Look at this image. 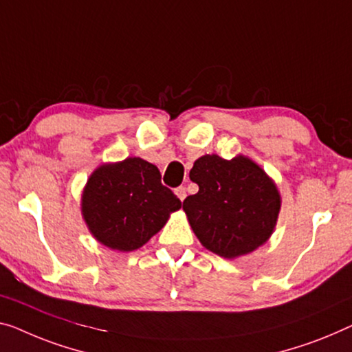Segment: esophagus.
Here are the masks:
<instances>
[{
	"mask_svg": "<svg viewBox=\"0 0 352 352\" xmlns=\"http://www.w3.org/2000/svg\"><path fill=\"white\" fill-rule=\"evenodd\" d=\"M175 194H177V197L180 199L182 202L185 201V197H186V190H185V188H183V186H178L177 190H175Z\"/></svg>",
	"mask_w": 352,
	"mask_h": 352,
	"instance_id": "esophagus-1",
	"label": "esophagus"
}]
</instances>
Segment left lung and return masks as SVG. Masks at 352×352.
<instances>
[{
  "instance_id": "left-lung-1",
  "label": "left lung",
  "mask_w": 352,
  "mask_h": 352,
  "mask_svg": "<svg viewBox=\"0 0 352 352\" xmlns=\"http://www.w3.org/2000/svg\"><path fill=\"white\" fill-rule=\"evenodd\" d=\"M191 182L199 191L183 201L199 242L226 259L253 253L274 234L281 208L276 183L248 156L204 155L194 161Z\"/></svg>"
}]
</instances>
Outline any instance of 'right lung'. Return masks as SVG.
Here are the masks:
<instances>
[{
    "label": "right lung",
    "mask_w": 352,
    "mask_h": 352,
    "mask_svg": "<svg viewBox=\"0 0 352 352\" xmlns=\"http://www.w3.org/2000/svg\"><path fill=\"white\" fill-rule=\"evenodd\" d=\"M82 217L99 243L129 253L164 228L182 202L162 186L161 172L138 156L106 162L88 177L82 191Z\"/></svg>",
    "instance_id": "add662e5"
}]
</instances>
